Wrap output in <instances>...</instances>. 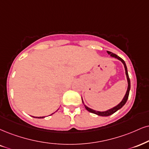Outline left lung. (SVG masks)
Listing matches in <instances>:
<instances>
[{
	"label": "left lung",
	"instance_id": "left-lung-1",
	"mask_svg": "<svg viewBox=\"0 0 149 149\" xmlns=\"http://www.w3.org/2000/svg\"><path fill=\"white\" fill-rule=\"evenodd\" d=\"M108 54H111V56H113V57H115L117 58V59H119V61H121L122 62L123 64H124V68H125V71H126V77H127V81H128V88H127V91H126V93L125 95V96H124V99H123L122 102H121L118 105L115 106V107H114L113 108H111V109L110 110H108V111H104V112H100V111H94V110L91 109V108H90L88 107H87L85 104H84V106H85L86 109L88 111H89L90 113H94V114H96V115H99V116H103V117H106V116H109V115H111L112 114L115 113V112L118 111L119 109H120L121 108H122V106H124V104H126V102H127V100L128 98V95H129V92H130V89H131V81H130V79H129V77H128V71H127V67H126V65L125 63V62H124V61L122 59V58H120L119 56H117V54H113V53H112L111 52H109V51H107ZM82 102H83V101H82ZM84 103V102H83Z\"/></svg>",
	"mask_w": 149,
	"mask_h": 149
}]
</instances>
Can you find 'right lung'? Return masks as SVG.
<instances>
[{
    "label": "right lung",
    "instance_id": "right-lung-1",
    "mask_svg": "<svg viewBox=\"0 0 149 149\" xmlns=\"http://www.w3.org/2000/svg\"><path fill=\"white\" fill-rule=\"evenodd\" d=\"M43 117H38V118H43Z\"/></svg>",
    "mask_w": 149,
    "mask_h": 149
}]
</instances>
